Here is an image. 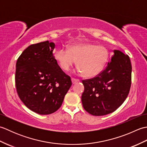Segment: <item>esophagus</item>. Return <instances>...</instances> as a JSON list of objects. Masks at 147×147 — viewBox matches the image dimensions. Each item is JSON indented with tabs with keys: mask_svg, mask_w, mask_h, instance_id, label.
I'll return each instance as SVG.
<instances>
[{
	"mask_svg": "<svg viewBox=\"0 0 147 147\" xmlns=\"http://www.w3.org/2000/svg\"><path fill=\"white\" fill-rule=\"evenodd\" d=\"M71 81H72V83H73V84H75V83L80 82V80L78 79H75V78H71Z\"/></svg>",
	"mask_w": 147,
	"mask_h": 147,
	"instance_id": "esophagus-1",
	"label": "esophagus"
}]
</instances>
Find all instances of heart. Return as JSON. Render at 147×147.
Returning a JSON list of instances; mask_svg holds the SVG:
<instances>
[{
    "mask_svg": "<svg viewBox=\"0 0 147 147\" xmlns=\"http://www.w3.org/2000/svg\"><path fill=\"white\" fill-rule=\"evenodd\" d=\"M105 47L92 43H76L69 49L60 48L55 53V58L62 69L68 71L77 61L78 71L84 76L94 77L100 73L108 59Z\"/></svg>",
    "mask_w": 147,
    "mask_h": 147,
    "instance_id": "b5f03b06",
    "label": "heart"
}]
</instances>
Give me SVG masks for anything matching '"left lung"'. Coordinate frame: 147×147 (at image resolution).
Listing matches in <instances>:
<instances>
[{
    "label": "left lung",
    "mask_w": 147,
    "mask_h": 147,
    "mask_svg": "<svg viewBox=\"0 0 147 147\" xmlns=\"http://www.w3.org/2000/svg\"><path fill=\"white\" fill-rule=\"evenodd\" d=\"M131 64L127 55L114 50L104 70L91 79L82 80L85 110L95 116L112 113L123 104L131 85Z\"/></svg>",
    "instance_id": "8db88e82"
}]
</instances>
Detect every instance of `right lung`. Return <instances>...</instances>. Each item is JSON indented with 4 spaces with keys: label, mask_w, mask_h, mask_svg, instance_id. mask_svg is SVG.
<instances>
[{
    "label": "right lung",
    "mask_w": 147,
    "mask_h": 147,
    "mask_svg": "<svg viewBox=\"0 0 147 147\" xmlns=\"http://www.w3.org/2000/svg\"><path fill=\"white\" fill-rule=\"evenodd\" d=\"M54 43L49 41L31 45L20 55L16 65L19 97L31 111L41 115L57 111L72 85L70 76L54 58Z\"/></svg>",
    "instance_id": "1"
}]
</instances>
